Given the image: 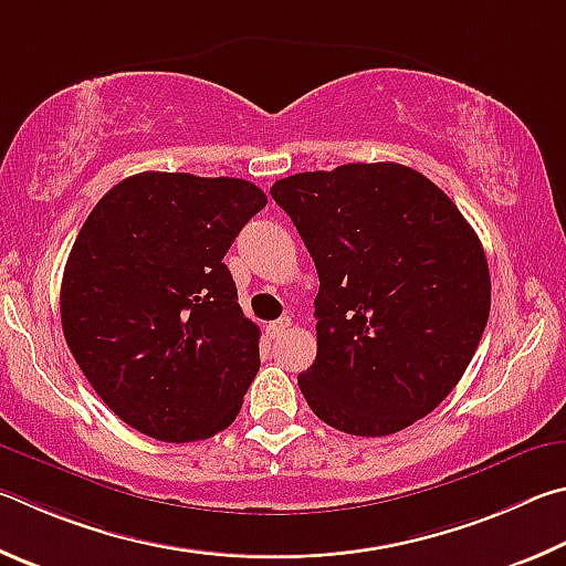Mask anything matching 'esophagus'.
Masks as SVG:
<instances>
[{
	"instance_id": "esophagus-1",
	"label": "esophagus",
	"mask_w": 566,
	"mask_h": 566,
	"mask_svg": "<svg viewBox=\"0 0 566 566\" xmlns=\"http://www.w3.org/2000/svg\"><path fill=\"white\" fill-rule=\"evenodd\" d=\"M289 328H291V318L285 315V318H277L268 325V333H271V338H277V335H283Z\"/></svg>"
}]
</instances>
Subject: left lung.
I'll use <instances>...</instances> for the list:
<instances>
[{
	"label": "left lung",
	"instance_id": "8db88e82",
	"mask_svg": "<svg viewBox=\"0 0 566 566\" xmlns=\"http://www.w3.org/2000/svg\"><path fill=\"white\" fill-rule=\"evenodd\" d=\"M321 277L318 355L298 375L331 428L382 438L468 370L490 318L484 248L448 193L402 164H345L271 188Z\"/></svg>",
	"mask_w": 566,
	"mask_h": 566
}]
</instances>
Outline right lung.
<instances>
[{
	"label": "right lung",
	"instance_id": "obj_1",
	"mask_svg": "<svg viewBox=\"0 0 566 566\" xmlns=\"http://www.w3.org/2000/svg\"><path fill=\"white\" fill-rule=\"evenodd\" d=\"M268 203L243 178L146 171L116 184L64 268L62 328L98 398L164 442L235 420L261 355L223 255Z\"/></svg>",
	"mask_w": 566,
	"mask_h": 566
}]
</instances>
